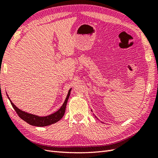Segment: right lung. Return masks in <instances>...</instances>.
<instances>
[{"mask_svg": "<svg viewBox=\"0 0 158 158\" xmlns=\"http://www.w3.org/2000/svg\"><path fill=\"white\" fill-rule=\"evenodd\" d=\"M70 91H71V88L69 89L65 101L63 103L62 106L60 107V109L58 110H57V111L55 112L54 113L51 114V115H48V116H45V117H39V116L35 115H32V114L28 113L26 112L23 111V110H22L19 109L18 107H17L14 105V104L11 102V100H10L8 95H7V96H8V98L10 100V102H11V104L12 106L13 107V109H15L17 114H18L20 118L23 119V121H25L26 122L29 123L30 125L35 126H39V127H43V126H49V125H51V124L55 123L62 118V117L64 116V115L66 104H67V101H68L69 98L70 96Z\"/></svg>", "mask_w": 158, "mask_h": 158, "instance_id": "add662e5", "label": "right lung"}]
</instances>
